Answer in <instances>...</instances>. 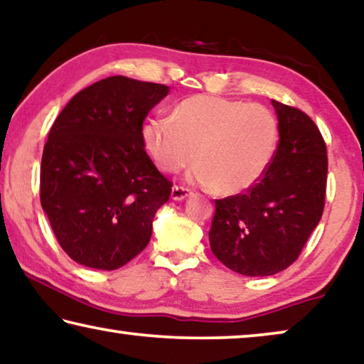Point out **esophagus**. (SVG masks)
Returning a JSON list of instances; mask_svg holds the SVG:
<instances>
[{
    "label": "esophagus",
    "mask_w": 364,
    "mask_h": 364,
    "mask_svg": "<svg viewBox=\"0 0 364 364\" xmlns=\"http://www.w3.org/2000/svg\"><path fill=\"white\" fill-rule=\"evenodd\" d=\"M191 189L184 188V186H173L171 189V199L173 200H183L186 199L188 196H191Z\"/></svg>",
    "instance_id": "esophagus-1"
}]
</instances>
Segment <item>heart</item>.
Segmentation results:
<instances>
[{
  "instance_id": "b5f03b06",
  "label": "heart",
  "mask_w": 364,
  "mask_h": 364,
  "mask_svg": "<svg viewBox=\"0 0 364 364\" xmlns=\"http://www.w3.org/2000/svg\"><path fill=\"white\" fill-rule=\"evenodd\" d=\"M278 142L279 122L269 107L209 95L188 97L173 116L144 127L145 149L160 170H181L196 159L191 180L222 194L247 191L262 180Z\"/></svg>"
}]
</instances>
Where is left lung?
<instances>
[{"label": "left lung", "instance_id": "obj_1", "mask_svg": "<svg viewBox=\"0 0 364 364\" xmlns=\"http://www.w3.org/2000/svg\"><path fill=\"white\" fill-rule=\"evenodd\" d=\"M273 102L279 142L268 171L245 193L215 199L210 250L235 273L271 276L299 258L321 220L327 145L306 112Z\"/></svg>", "mask_w": 364, "mask_h": 364}]
</instances>
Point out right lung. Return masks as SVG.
Instances as JSON below:
<instances>
[{
    "instance_id": "obj_1",
    "label": "right lung",
    "mask_w": 364,
    "mask_h": 364,
    "mask_svg": "<svg viewBox=\"0 0 364 364\" xmlns=\"http://www.w3.org/2000/svg\"><path fill=\"white\" fill-rule=\"evenodd\" d=\"M168 86L109 77L75 95L53 122L41 165V204L63 252L117 269L149 245L173 183L145 151L142 126Z\"/></svg>"
}]
</instances>
